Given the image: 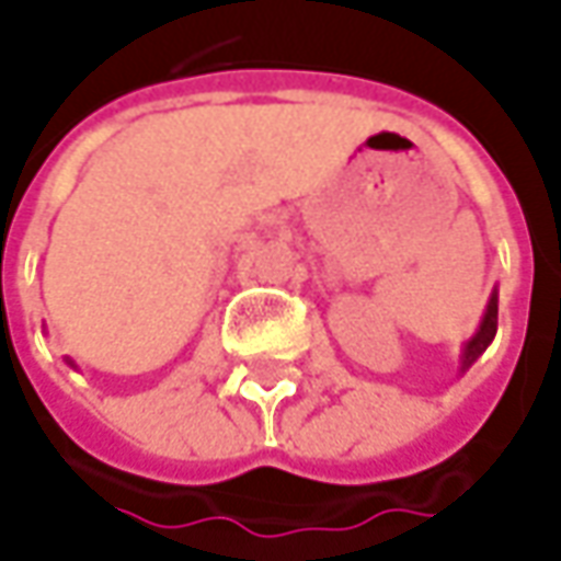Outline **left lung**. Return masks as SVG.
<instances>
[{
    "label": "left lung",
    "instance_id": "1",
    "mask_svg": "<svg viewBox=\"0 0 561 561\" xmlns=\"http://www.w3.org/2000/svg\"><path fill=\"white\" fill-rule=\"evenodd\" d=\"M496 312H500V309H496V296H493V299H490V306H486L484 321H481V331L471 336V340H468V346H465V368H468L474 358L481 356V353L486 350V343L496 336Z\"/></svg>",
    "mask_w": 561,
    "mask_h": 561
}]
</instances>
